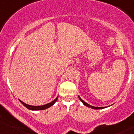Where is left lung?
I'll list each match as a JSON object with an SVG mask.
<instances>
[{"label": "left lung", "mask_w": 134, "mask_h": 134, "mask_svg": "<svg viewBox=\"0 0 134 134\" xmlns=\"http://www.w3.org/2000/svg\"><path fill=\"white\" fill-rule=\"evenodd\" d=\"M79 98L80 101H81V102L83 103V105H85V106H87V107H88L92 108V109H104V108H105V107H93V106H92V105H91L88 104L87 103L84 102V101H83V100L79 96Z\"/></svg>", "instance_id": "obj_1"}]
</instances>
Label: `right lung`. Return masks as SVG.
<instances>
[{
    "mask_svg": "<svg viewBox=\"0 0 134 134\" xmlns=\"http://www.w3.org/2000/svg\"><path fill=\"white\" fill-rule=\"evenodd\" d=\"M57 99H58V97H57V98H56L55 99H54V100L52 101L51 102L49 103V104H47L46 105H39V106L30 105H28V104H25V103L23 102L22 101H21L20 100V102L22 103V104H23L25 107L27 108L28 109H29V110H45V109H47V108H49V107H51L52 105H54L56 101L57 100Z\"/></svg>",
    "mask_w": 134,
    "mask_h": 134,
    "instance_id": "obj_1",
    "label": "right lung"
}]
</instances>
